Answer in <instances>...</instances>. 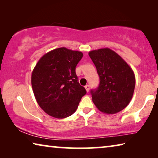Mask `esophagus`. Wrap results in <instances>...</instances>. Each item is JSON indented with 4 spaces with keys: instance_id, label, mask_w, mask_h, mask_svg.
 <instances>
[{
    "instance_id": "1",
    "label": "esophagus",
    "mask_w": 158,
    "mask_h": 158,
    "mask_svg": "<svg viewBox=\"0 0 158 158\" xmlns=\"http://www.w3.org/2000/svg\"><path fill=\"white\" fill-rule=\"evenodd\" d=\"M85 89L86 90L87 92H89V90H90V85H85Z\"/></svg>"
}]
</instances>
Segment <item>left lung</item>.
I'll use <instances>...</instances> for the list:
<instances>
[{
	"mask_svg": "<svg viewBox=\"0 0 158 158\" xmlns=\"http://www.w3.org/2000/svg\"><path fill=\"white\" fill-rule=\"evenodd\" d=\"M89 55L100 77L98 88L90 91L93 103L106 114L121 111L132 100L135 87L133 70L109 48L90 51Z\"/></svg>",
	"mask_w": 158,
	"mask_h": 158,
	"instance_id": "left-lung-1",
	"label": "left lung"
}]
</instances>
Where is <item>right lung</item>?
Listing matches in <instances>:
<instances>
[{
    "label": "right lung",
    "mask_w": 158,
    "mask_h": 158,
    "mask_svg": "<svg viewBox=\"0 0 158 158\" xmlns=\"http://www.w3.org/2000/svg\"><path fill=\"white\" fill-rule=\"evenodd\" d=\"M83 53L60 47L41 57L31 75L35 98L42 110L56 118L73 114L86 90L79 84L76 66Z\"/></svg>",
    "instance_id": "add662e5"
}]
</instances>
